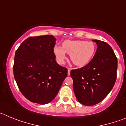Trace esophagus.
<instances>
[{"label": "esophagus", "mask_w": 126, "mask_h": 126, "mask_svg": "<svg viewBox=\"0 0 126 126\" xmlns=\"http://www.w3.org/2000/svg\"><path fill=\"white\" fill-rule=\"evenodd\" d=\"M67 74H68V76H70V74H71V69L69 68H68V70H67Z\"/></svg>", "instance_id": "obj_1"}]
</instances>
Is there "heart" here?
I'll use <instances>...</instances> for the list:
<instances>
[{"mask_svg": "<svg viewBox=\"0 0 126 126\" xmlns=\"http://www.w3.org/2000/svg\"><path fill=\"white\" fill-rule=\"evenodd\" d=\"M95 45L92 42L84 40H66L62 47L55 46L53 53L59 64H63L66 59L65 53L70 55L71 61L76 65L83 67L89 63L95 52Z\"/></svg>", "mask_w": 126, "mask_h": 126, "instance_id": "obj_1", "label": "heart"}]
</instances>
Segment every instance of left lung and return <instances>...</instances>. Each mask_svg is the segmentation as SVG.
Listing matches in <instances>:
<instances>
[{"label":"left lung","instance_id":"8db88e82","mask_svg":"<svg viewBox=\"0 0 126 126\" xmlns=\"http://www.w3.org/2000/svg\"><path fill=\"white\" fill-rule=\"evenodd\" d=\"M97 49L87 65L71 70L73 90L81 104L92 106L102 102L108 95L117 78V59L106 42L93 40Z\"/></svg>","mask_w":126,"mask_h":126}]
</instances>
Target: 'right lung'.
Listing matches in <instances>:
<instances>
[{
	"label": "right lung",
	"instance_id": "add662e5",
	"mask_svg": "<svg viewBox=\"0 0 126 126\" xmlns=\"http://www.w3.org/2000/svg\"><path fill=\"white\" fill-rule=\"evenodd\" d=\"M52 35L31 36L16 51L13 72L20 92L30 102L47 104L55 98L67 76L55 61Z\"/></svg>",
	"mask_w": 126,
	"mask_h": 126
}]
</instances>
